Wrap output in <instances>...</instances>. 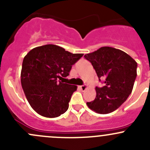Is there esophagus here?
<instances>
[{
  "label": "esophagus",
  "mask_w": 150,
  "mask_h": 150,
  "mask_svg": "<svg viewBox=\"0 0 150 150\" xmlns=\"http://www.w3.org/2000/svg\"><path fill=\"white\" fill-rule=\"evenodd\" d=\"M80 88L81 89V91H86V89L88 88V86H86V85H83V86H80Z\"/></svg>",
  "instance_id": "obj_1"
}]
</instances>
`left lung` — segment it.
<instances>
[{"label": "left lung", "instance_id": "left-lung-1", "mask_svg": "<svg viewBox=\"0 0 150 150\" xmlns=\"http://www.w3.org/2000/svg\"><path fill=\"white\" fill-rule=\"evenodd\" d=\"M94 68L104 86L96 87V98L87 102L88 107L99 114H108L117 110L132 92L137 78V63L120 49L104 46L84 56Z\"/></svg>", "mask_w": 150, "mask_h": 150}]
</instances>
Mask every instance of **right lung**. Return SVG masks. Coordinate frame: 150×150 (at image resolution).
<instances>
[{
	"mask_svg": "<svg viewBox=\"0 0 150 150\" xmlns=\"http://www.w3.org/2000/svg\"><path fill=\"white\" fill-rule=\"evenodd\" d=\"M83 54H72L53 44L33 48L25 57L21 71V83L32 108L46 117L64 114L77 86L58 80L69 75L72 65Z\"/></svg>",
	"mask_w": 150,
	"mask_h": 150,
	"instance_id": "obj_1",
	"label": "right lung"
}]
</instances>
